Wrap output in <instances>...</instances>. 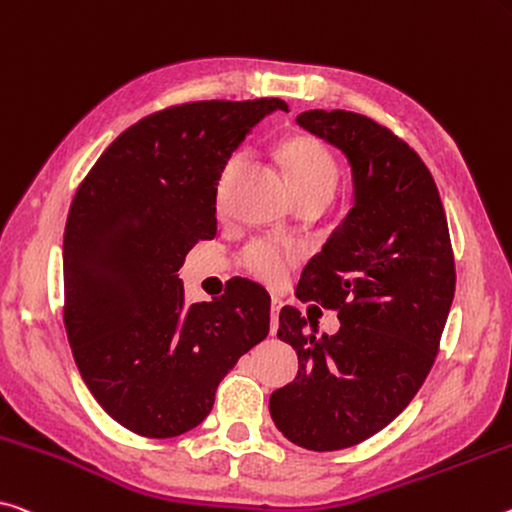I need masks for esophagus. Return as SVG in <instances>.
<instances>
[{"mask_svg":"<svg viewBox=\"0 0 512 512\" xmlns=\"http://www.w3.org/2000/svg\"><path fill=\"white\" fill-rule=\"evenodd\" d=\"M280 307H282V300H280V298H273V300H271V335H275V332H278Z\"/></svg>","mask_w":512,"mask_h":512,"instance_id":"34e87169","label":"esophagus"}]
</instances>
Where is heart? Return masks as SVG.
I'll use <instances>...</instances> for the list:
<instances>
[{"label": "heart", "mask_w": 512, "mask_h": 512, "mask_svg": "<svg viewBox=\"0 0 512 512\" xmlns=\"http://www.w3.org/2000/svg\"><path fill=\"white\" fill-rule=\"evenodd\" d=\"M280 159L285 164L291 191H294L296 200L316 198L321 202H328L335 196L339 180H342V168H339L335 154L321 141L312 139V136H294V139L280 145ZM241 164L243 154L234 152L225 159L221 170H218L214 186V200L218 209L225 207L227 193L232 189L234 177L239 175ZM303 257V243L275 237H255L241 248L239 264L255 280L275 287L287 280L291 269H296Z\"/></svg>", "instance_id": "heart-1"}]
</instances>
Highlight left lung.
Listing matches in <instances>:
<instances>
[{
  "label": "left lung",
  "mask_w": 512,
  "mask_h": 512,
  "mask_svg": "<svg viewBox=\"0 0 512 512\" xmlns=\"http://www.w3.org/2000/svg\"><path fill=\"white\" fill-rule=\"evenodd\" d=\"M296 123L346 154L355 205L305 266L298 298L337 312V335H316L296 307L278 337L296 348L298 376L269 401L278 431L303 449L339 451L394 421L440 351L456 262L431 170L392 129L362 113L314 109Z\"/></svg>",
  "instance_id": "left-lung-1"
}]
</instances>
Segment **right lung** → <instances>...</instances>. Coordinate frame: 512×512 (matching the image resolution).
I'll list each match as a JSON object with an SVG mask.
<instances>
[{
	"label": "right lung",
	"instance_id": "right-lung-1",
	"mask_svg": "<svg viewBox=\"0 0 512 512\" xmlns=\"http://www.w3.org/2000/svg\"><path fill=\"white\" fill-rule=\"evenodd\" d=\"M278 97L202 100L154 111L100 154L63 234V323L95 401L127 431L196 428L216 387L269 335L271 296L232 280L212 303H184L177 271L216 237L218 170Z\"/></svg>",
	"mask_w": 512,
	"mask_h": 512
}]
</instances>
